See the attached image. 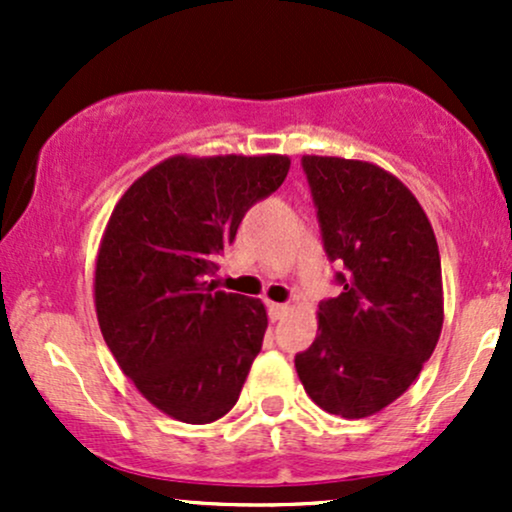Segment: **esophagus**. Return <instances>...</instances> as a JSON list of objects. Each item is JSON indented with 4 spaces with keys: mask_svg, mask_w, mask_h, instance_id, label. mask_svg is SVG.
Returning a JSON list of instances; mask_svg holds the SVG:
<instances>
[{
    "mask_svg": "<svg viewBox=\"0 0 512 512\" xmlns=\"http://www.w3.org/2000/svg\"><path fill=\"white\" fill-rule=\"evenodd\" d=\"M289 305L284 303H267V313H269V320H281L286 313H289Z\"/></svg>",
    "mask_w": 512,
    "mask_h": 512,
    "instance_id": "34e87169",
    "label": "esophagus"
}]
</instances>
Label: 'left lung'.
<instances>
[{"mask_svg":"<svg viewBox=\"0 0 512 512\" xmlns=\"http://www.w3.org/2000/svg\"><path fill=\"white\" fill-rule=\"evenodd\" d=\"M327 257L342 293L317 310L298 378L320 409L366 419L409 390L443 330V276L426 211L368 161L303 156Z\"/></svg>","mask_w":512,"mask_h":512,"instance_id":"left-lung-1","label":"left lung"}]
</instances>
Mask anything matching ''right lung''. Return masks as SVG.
<instances>
[{
  "label": "right lung",
  "mask_w": 512,
  "mask_h": 512,
  "mask_svg": "<svg viewBox=\"0 0 512 512\" xmlns=\"http://www.w3.org/2000/svg\"><path fill=\"white\" fill-rule=\"evenodd\" d=\"M289 168L279 154L173 156L110 214L93 279L98 325L122 373L170 419L211 424L236 407L267 310L207 279L245 211Z\"/></svg>",
  "instance_id": "obj_1"
}]
</instances>
